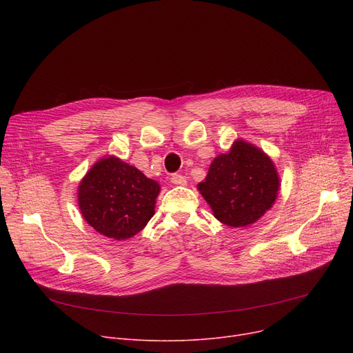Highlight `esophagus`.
I'll return each instance as SVG.
<instances>
[{
    "label": "esophagus",
    "instance_id": "esophagus-1",
    "mask_svg": "<svg viewBox=\"0 0 353 353\" xmlns=\"http://www.w3.org/2000/svg\"><path fill=\"white\" fill-rule=\"evenodd\" d=\"M170 181L176 184V186H186V179H184L181 174H173Z\"/></svg>",
    "mask_w": 353,
    "mask_h": 353
}]
</instances>
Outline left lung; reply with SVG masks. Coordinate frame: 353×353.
Here are the masks:
<instances>
[{
  "instance_id": "8db88e82",
  "label": "left lung",
  "mask_w": 353,
  "mask_h": 353,
  "mask_svg": "<svg viewBox=\"0 0 353 353\" xmlns=\"http://www.w3.org/2000/svg\"><path fill=\"white\" fill-rule=\"evenodd\" d=\"M281 177L272 159L254 144L237 139L228 153L212 161L197 190L213 216L230 228H246L276 201Z\"/></svg>"
}]
</instances>
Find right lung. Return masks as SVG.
Listing matches in <instances>:
<instances>
[{"label":"right lung","mask_w":353,"mask_h":353,"mask_svg":"<svg viewBox=\"0 0 353 353\" xmlns=\"http://www.w3.org/2000/svg\"><path fill=\"white\" fill-rule=\"evenodd\" d=\"M160 184L116 156L91 165L77 190L87 223L103 236L125 240L141 232L154 214Z\"/></svg>","instance_id":"obj_1"}]
</instances>
